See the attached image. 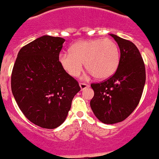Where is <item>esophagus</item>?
Instances as JSON below:
<instances>
[{"label":"esophagus","mask_w":159,"mask_h":159,"mask_svg":"<svg viewBox=\"0 0 159 159\" xmlns=\"http://www.w3.org/2000/svg\"><path fill=\"white\" fill-rule=\"evenodd\" d=\"M79 86H80V88H81V90H85V89H86L87 87H89V85H88V84H86V83H80Z\"/></svg>","instance_id":"34e87169"}]
</instances>
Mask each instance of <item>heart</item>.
I'll return each instance as SVG.
<instances>
[{"label": "heart", "instance_id": "1", "mask_svg": "<svg viewBox=\"0 0 159 159\" xmlns=\"http://www.w3.org/2000/svg\"><path fill=\"white\" fill-rule=\"evenodd\" d=\"M120 60L117 43L109 39H96L76 42L69 52L59 55L62 69L71 77H77L82 70V63L88 73L97 79L108 78L116 71Z\"/></svg>", "mask_w": 159, "mask_h": 159}]
</instances>
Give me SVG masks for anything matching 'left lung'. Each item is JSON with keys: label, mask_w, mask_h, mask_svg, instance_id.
I'll list each match as a JSON object with an SVG mask.
<instances>
[{"label": "left lung", "mask_w": 159, "mask_h": 159, "mask_svg": "<svg viewBox=\"0 0 159 159\" xmlns=\"http://www.w3.org/2000/svg\"><path fill=\"white\" fill-rule=\"evenodd\" d=\"M120 51V60L112 77L91 84L94 95L90 100L94 116L107 125L121 122L135 110L145 83V69L139 50L133 43L110 34Z\"/></svg>", "instance_id": "8db88e82"}]
</instances>
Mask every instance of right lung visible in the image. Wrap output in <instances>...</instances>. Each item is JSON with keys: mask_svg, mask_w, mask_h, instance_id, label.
<instances>
[{"mask_svg": "<svg viewBox=\"0 0 159 159\" xmlns=\"http://www.w3.org/2000/svg\"><path fill=\"white\" fill-rule=\"evenodd\" d=\"M65 41L50 35L34 39L19 51L12 72V93L20 110L44 129L63 124L73 97L81 90L58 61Z\"/></svg>", "mask_w": 159, "mask_h": 159, "instance_id": "add662e5", "label": "right lung"}]
</instances>
